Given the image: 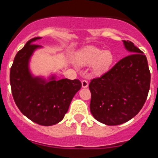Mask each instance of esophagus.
Returning <instances> with one entry per match:
<instances>
[{
    "label": "esophagus",
    "mask_w": 158,
    "mask_h": 158,
    "mask_svg": "<svg viewBox=\"0 0 158 158\" xmlns=\"http://www.w3.org/2000/svg\"><path fill=\"white\" fill-rule=\"evenodd\" d=\"M82 87H88V82L86 79L82 80Z\"/></svg>",
    "instance_id": "1"
}]
</instances>
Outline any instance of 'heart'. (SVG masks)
<instances>
[{
  "label": "heart",
  "mask_w": 158,
  "mask_h": 158,
  "mask_svg": "<svg viewBox=\"0 0 158 158\" xmlns=\"http://www.w3.org/2000/svg\"><path fill=\"white\" fill-rule=\"evenodd\" d=\"M76 60L80 65L93 64V71L101 75L107 71L114 61V56L110 51H102L95 47H87L79 52Z\"/></svg>",
  "instance_id": "b5f03b06"
}]
</instances>
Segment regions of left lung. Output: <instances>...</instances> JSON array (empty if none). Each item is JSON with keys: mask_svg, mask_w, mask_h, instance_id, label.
I'll list each match as a JSON object with an SVG mask.
<instances>
[{"mask_svg": "<svg viewBox=\"0 0 158 158\" xmlns=\"http://www.w3.org/2000/svg\"><path fill=\"white\" fill-rule=\"evenodd\" d=\"M123 43L131 54L89 83L90 112L96 120L108 126L123 124L138 114L150 86L146 56L131 41Z\"/></svg>", "mask_w": 158, "mask_h": 158, "instance_id": "1", "label": "left lung"}]
</instances>
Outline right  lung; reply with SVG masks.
Wrapping results in <instances>:
<instances>
[{
    "label": "right lung",
    "instance_id": "add662e5",
    "mask_svg": "<svg viewBox=\"0 0 158 158\" xmlns=\"http://www.w3.org/2000/svg\"><path fill=\"white\" fill-rule=\"evenodd\" d=\"M40 38L28 40L16 53L10 69V84L13 99L21 113L34 123L49 127L64 118L82 83L79 79L56 80L52 76L46 81L31 75L29 60L34 51L40 48L32 42Z\"/></svg>",
    "mask_w": 158,
    "mask_h": 158
}]
</instances>
